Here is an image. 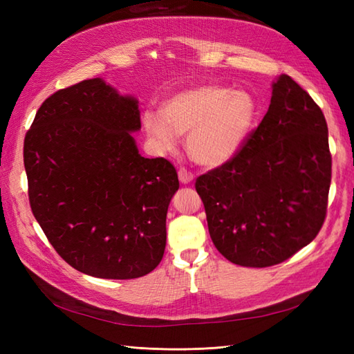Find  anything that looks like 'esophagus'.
Masks as SVG:
<instances>
[{"label":"esophagus","mask_w":354,"mask_h":354,"mask_svg":"<svg viewBox=\"0 0 354 354\" xmlns=\"http://www.w3.org/2000/svg\"><path fill=\"white\" fill-rule=\"evenodd\" d=\"M178 178L183 184H190L193 181V173L190 170H187L185 167H181L178 171Z\"/></svg>","instance_id":"1"}]
</instances>
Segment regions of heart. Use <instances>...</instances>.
<instances>
[{
	"label": "heart",
	"mask_w": 354,
	"mask_h": 354,
	"mask_svg": "<svg viewBox=\"0 0 354 354\" xmlns=\"http://www.w3.org/2000/svg\"><path fill=\"white\" fill-rule=\"evenodd\" d=\"M257 106L246 91L222 85H201L169 97L162 111L147 109L142 124L160 153L176 149L181 135L189 133L190 155L204 165H221L243 145Z\"/></svg>",
	"instance_id": "heart-1"
}]
</instances>
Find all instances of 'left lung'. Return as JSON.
<instances>
[{
    "label": "left lung",
    "instance_id": "obj_1",
    "mask_svg": "<svg viewBox=\"0 0 354 354\" xmlns=\"http://www.w3.org/2000/svg\"><path fill=\"white\" fill-rule=\"evenodd\" d=\"M332 155L324 114L292 77L230 161L196 179L214 246L231 263L268 268L317 237L327 213Z\"/></svg>",
    "mask_w": 354,
    "mask_h": 354
}]
</instances>
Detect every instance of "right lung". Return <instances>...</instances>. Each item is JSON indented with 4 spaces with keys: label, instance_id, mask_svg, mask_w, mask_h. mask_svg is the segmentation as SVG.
<instances>
[{
    "label": "right lung",
    "instance_id": "right-lung-1",
    "mask_svg": "<svg viewBox=\"0 0 354 354\" xmlns=\"http://www.w3.org/2000/svg\"><path fill=\"white\" fill-rule=\"evenodd\" d=\"M138 100L100 77L59 89L24 140L33 216L56 252L74 269L131 280L160 265L165 217L179 189L164 158H145Z\"/></svg>",
    "mask_w": 354,
    "mask_h": 354
}]
</instances>
